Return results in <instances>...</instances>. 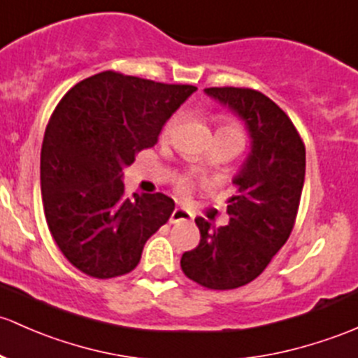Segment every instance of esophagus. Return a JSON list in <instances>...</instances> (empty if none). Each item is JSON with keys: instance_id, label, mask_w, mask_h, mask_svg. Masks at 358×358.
Instances as JSON below:
<instances>
[{"instance_id": "34e87169", "label": "esophagus", "mask_w": 358, "mask_h": 358, "mask_svg": "<svg viewBox=\"0 0 358 358\" xmlns=\"http://www.w3.org/2000/svg\"><path fill=\"white\" fill-rule=\"evenodd\" d=\"M185 221H194V214L183 208H175V210L171 213V217H169V223L176 224V223H185Z\"/></svg>"}]
</instances>
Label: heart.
<instances>
[{
    "label": "heart",
    "mask_w": 358,
    "mask_h": 358,
    "mask_svg": "<svg viewBox=\"0 0 358 358\" xmlns=\"http://www.w3.org/2000/svg\"><path fill=\"white\" fill-rule=\"evenodd\" d=\"M175 122H176V116H173L171 120H169V122L166 123V125H164V130H163V135H168L169 134V130L173 129V125H175ZM224 127H231V129H236V127H233V125H224ZM176 190L180 192V194L182 195H185V194H189V190H190V182L187 178H182L178 182V185H176Z\"/></svg>",
    "instance_id": "b5f03b06"
}]
</instances>
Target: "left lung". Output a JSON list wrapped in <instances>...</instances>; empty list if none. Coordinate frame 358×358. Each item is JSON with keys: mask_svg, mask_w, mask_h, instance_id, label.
<instances>
[{"mask_svg": "<svg viewBox=\"0 0 358 358\" xmlns=\"http://www.w3.org/2000/svg\"><path fill=\"white\" fill-rule=\"evenodd\" d=\"M204 92L240 116L250 135V152L233 178L229 223L213 227L195 217L201 242L182 255L187 278L209 289L250 283L287 243L302 197L306 145L288 115L254 89L209 87Z\"/></svg>", "mask_w": 358, "mask_h": 358, "instance_id": "8db88e82", "label": "left lung"}]
</instances>
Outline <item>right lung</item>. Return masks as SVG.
I'll list each match as a JSON object with an SVG mask.
<instances>
[{"mask_svg": "<svg viewBox=\"0 0 358 358\" xmlns=\"http://www.w3.org/2000/svg\"><path fill=\"white\" fill-rule=\"evenodd\" d=\"M195 90L110 70L73 85L52 111L41 149L44 214L56 245L87 276L135 269L171 216L175 202L161 192L127 197L123 169Z\"/></svg>", "mask_w": 358, "mask_h": 358, "instance_id": "obj_1", "label": "right lung"}]
</instances>
